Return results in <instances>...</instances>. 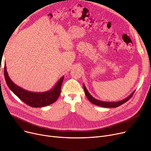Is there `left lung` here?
<instances>
[{
	"instance_id": "8db88e82",
	"label": "left lung",
	"mask_w": 151,
	"mask_h": 151,
	"mask_svg": "<svg viewBox=\"0 0 151 151\" xmlns=\"http://www.w3.org/2000/svg\"><path fill=\"white\" fill-rule=\"evenodd\" d=\"M83 88H84V93L86 94L87 98L88 99V100L92 103V104L96 105H97V106H101V107H104V108H116L117 106H121V105L124 104V103H125L126 101H127L133 96V93H134V92H135V91H134L129 97L124 99L122 100L116 101V102H108V101H103L101 100H99L97 99H96L95 98H93L89 93L88 91L87 90L86 86H84V84H83Z\"/></svg>"
}]
</instances>
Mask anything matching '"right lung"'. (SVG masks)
<instances>
[{"label": "right lung", "instance_id": "1", "mask_svg": "<svg viewBox=\"0 0 151 151\" xmlns=\"http://www.w3.org/2000/svg\"><path fill=\"white\" fill-rule=\"evenodd\" d=\"M4 76L7 86L16 96L26 104L34 108L46 106L56 101L60 94L61 86L64 78L63 76L54 88L48 91L33 92L21 88L11 80L7 73L6 64L4 67Z\"/></svg>", "mask_w": 151, "mask_h": 151}]
</instances>
